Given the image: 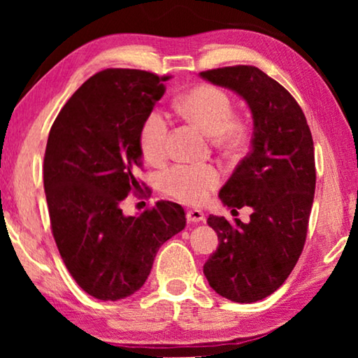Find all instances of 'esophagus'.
I'll use <instances>...</instances> for the list:
<instances>
[{
  "instance_id": "1",
  "label": "esophagus",
  "mask_w": 358,
  "mask_h": 358,
  "mask_svg": "<svg viewBox=\"0 0 358 358\" xmlns=\"http://www.w3.org/2000/svg\"><path fill=\"white\" fill-rule=\"evenodd\" d=\"M185 217H187L189 223H200V222H203V220H205V215H203L202 210H189Z\"/></svg>"
}]
</instances>
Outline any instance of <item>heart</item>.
Returning <instances> with one entry per match:
<instances>
[{
  "label": "heart",
  "mask_w": 358,
  "mask_h": 358,
  "mask_svg": "<svg viewBox=\"0 0 358 358\" xmlns=\"http://www.w3.org/2000/svg\"><path fill=\"white\" fill-rule=\"evenodd\" d=\"M176 109L205 134L217 135L223 143H234L241 129L231 120L233 106L228 94L218 87L203 85L180 94ZM169 120L161 110H151L141 125L140 148L145 159L159 163L168 151ZM220 182L218 169L212 164H176L161 178V187L171 197L185 203H200Z\"/></svg>",
  "instance_id": "b5f03b06"
}]
</instances>
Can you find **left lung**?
<instances>
[{
    "label": "left lung",
    "mask_w": 358,
    "mask_h": 358,
    "mask_svg": "<svg viewBox=\"0 0 358 358\" xmlns=\"http://www.w3.org/2000/svg\"><path fill=\"white\" fill-rule=\"evenodd\" d=\"M200 78L236 92L252 115L251 151L218 192L223 205L251 207L252 213L248 223L210 215L218 248L203 273L218 295L254 303L287 280L305 246L316 187L315 145L298 102L259 68L224 66Z\"/></svg>",
    "instance_id": "obj_1"
}]
</instances>
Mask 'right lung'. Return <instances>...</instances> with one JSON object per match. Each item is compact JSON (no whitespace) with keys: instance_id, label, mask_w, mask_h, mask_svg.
<instances>
[{"instance_id":"add662e5","label":"right lung","mask_w":358,"mask_h":358,"mask_svg":"<svg viewBox=\"0 0 358 358\" xmlns=\"http://www.w3.org/2000/svg\"><path fill=\"white\" fill-rule=\"evenodd\" d=\"M166 80L122 68L96 73L48 134L43 189L53 238L71 277L97 300L138 292L159 248L185 227L174 202L161 200L135 217L120 208L130 190H140V130Z\"/></svg>"}]
</instances>
